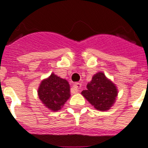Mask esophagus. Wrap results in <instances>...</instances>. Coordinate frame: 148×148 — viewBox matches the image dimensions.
Wrapping results in <instances>:
<instances>
[{
	"label": "esophagus",
	"mask_w": 148,
	"mask_h": 148,
	"mask_svg": "<svg viewBox=\"0 0 148 148\" xmlns=\"http://www.w3.org/2000/svg\"><path fill=\"white\" fill-rule=\"evenodd\" d=\"M82 87V85H81V83H75V85L73 86V87L71 90V92H72V94H76V93H78L79 90Z\"/></svg>",
	"instance_id": "obj_1"
}]
</instances>
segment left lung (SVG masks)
Instances as JSON below:
<instances>
[{
  "mask_svg": "<svg viewBox=\"0 0 148 148\" xmlns=\"http://www.w3.org/2000/svg\"><path fill=\"white\" fill-rule=\"evenodd\" d=\"M86 88L82 94L96 109L107 111L115 103L118 94L116 86L103 73L94 75Z\"/></svg>",
  "mask_w": 148,
  "mask_h": 148,
  "instance_id": "obj_1",
  "label": "left lung"
}]
</instances>
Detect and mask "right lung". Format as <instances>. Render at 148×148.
I'll return each mask as SVG.
<instances>
[{
	"label": "right lung",
	"mask_w": 148,
	"mask_h": 148,
	"mask_svg": "<svg viewBox=\"0 0 148 148\" xmlns=\"http://www.w3.org/2000/svg\"><path fill=\"white\" fill-rule=\"evenodd\" d=\"M39 98L47 108L58 111L70 97V86L67 80L54 73L42 81L38 90Z\"/></svg>",
	"instance_id": "add662e5"
}]
</instances>
